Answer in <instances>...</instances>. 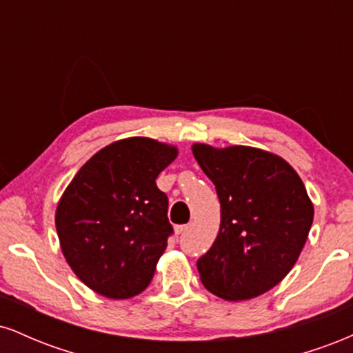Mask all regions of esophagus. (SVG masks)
Here are the masks:
<instances>
[{"mask_svg":"<svg viewBox=\"0 0 353 353\" xmlns=\"http://www.w3.org/2000/svg\"><path fill=\"white\" fill-rule=\"evenodd\" d=\"M188 229H189L188 224H184V225H176V234H184V232H188Z\"/></svg>","mask_w":353,"mask_h":353,"instance_id":"34e87169","label":"esophagus"}]
</instances>
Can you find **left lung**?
Returning <instances> with one entry per match:
<instances>
[{
	"mask_svg": "<svg viewBox=\"0 0 353 353\" xmlns=\"http://www.w3.org/2000/svg\"><path fill=\"white\" fill-rule=\"evenodd\" d=\"M221 202L217 239L197 259L201 281L225 301L265 294L290 272L314 221V205L292 165L262 149L194 144Z\"/></svg>",
	"mask_w": 353,
	"mask_h": 353,
	"instance_id": "left-lung-1",
	"label": "left lung"
}]
</instances>
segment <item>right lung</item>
<instances>
[{
  "mask_svg": "<svg viewBox=\"0 0 353 353\" xmlns=\"http://www.w3.org/2000/svg\"><path fill=\"white\" fill-rule=\"evenodd\" d=\"M177 149L129 137L96 152L56 209L61 250L81 282L108 299H131L154 277L174 229L157 176Z\"/></svg>",
  "mask_w": 353,
  "mask_h": 353,
  "instance_id": "1",
  "label": "right lung"
}]
</instances>
